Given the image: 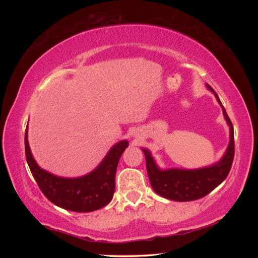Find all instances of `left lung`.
<instances>
[{"label":"left lung","mask_w":258,"mask_h":258,"mask_svg":"<svg viewBox=\"0 0 258 258\" xmlns=\"http://www.w3.org/2000/svg\"><path fill=\"white\" fill-rule=\"evenodd\" d=\"M206 86L215 95L223 110L226 123L230 126V142L228 149L220 161L207 167L198 169H160L157 166L154 157L151 156V152L142 148L146 157L148 176H149L152 189L156 194L166 199H171L174 202H191V200L203 198L225 180L232 166L234 157L233 126L215 91L208 84H206Z\"/></svg>","instance_id":"obj_1"}]
</instances>
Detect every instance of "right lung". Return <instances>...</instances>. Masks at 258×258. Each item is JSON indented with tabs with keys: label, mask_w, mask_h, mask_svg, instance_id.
Wrapping results in <instances>:
<instances>
[{
	"label": "right lung",
	"mask_w": 258,
	"mask_h": 258,
	"mask_svg": "<svg viewBox=\"0 0 258 258\" xmlns=\"http://www.w3.org/2000/svg\"><path fill=\"white\" fill-rule=\"evenodd\" d=\"M28 128V124H27ZM25 132L26 159L43 195L55 206L77 213L97 211L111 202L115 192V175L120 156L128 147L126 140L112 146L97 168L81 177H60L42 169L35 161Z\"/></svg>",
	"instance_id": "1"
}]
</instances>
